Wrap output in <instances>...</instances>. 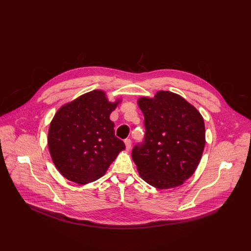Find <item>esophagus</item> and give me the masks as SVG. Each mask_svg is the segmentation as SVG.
Instances as JSON below:
<instances>
[{
	"instance_id": "34e87169",
	"label": "esophagus",
	"mask_w": 251,
	"mask_h": 251,
	"mask_svg": "<svg viewBox=\"0 0 251 251\" xmlns=\"http://www.w3.org/2000/svg\"><path fill=\"white\" fill-rule=\"evenodd\" d=\"M124 143H125L126 151H130V149H131V145H132V142H131V140H129V139H126V140L124 141Z\"/></svg>"
}]
</instances>
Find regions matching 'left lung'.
Here are the masks:
<instances>
[{"mask_svg": "<svg viewBox=\"0 0 251 251\" xmlns=\"http://www.w3.org/2000/svg\"><path fill=\"white\" fill-rule=\"evenodd\" d=\"M138 104L145 116L146 136L132 151L140 176L158 189L177 187L196 171L205 144L203 118L181 96L158 91Z\"/></svg>", "mask_w": 251, "mask_h": 251, "instance_id": "obj_1", "label": "left lung"}]
</instances>
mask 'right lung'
Listing matches in <instances>:
<instances>
[{
    "label": "right lung",
    "mask_w": 251,
    "mask_h": 251,
    "mask_svg": "<svg viewBox=\"0 0 251 251\" xmlns=\"http://www.w3.org/2000/svg\"><path fill=\"white\" fill-rule=\"evenodd\" d=\"M120 101H109L105 92L93 90L57 110L51 120L48 145L52 161L64 177L77 184L95 181L125 150L109 119Z\"/></svg>",
    "instance_id": "right-lung-1"
}]
</instances>
